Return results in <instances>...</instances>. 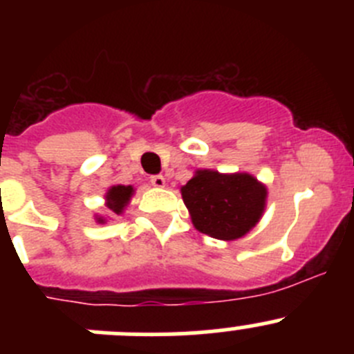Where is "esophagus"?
<instances>
[{
  "label": "esophagus",
  "mask_w": 354,
  "mask_h": 354,
  "mask_svg": "<svg viewBox=\"0 0 354 354\" xmlns=\"http://www.w3.org/2000/svg\"><path fill=\"white\" fill-rule=\"evenodd\" d=\"M150 184L156 187H162L165 184H167V180H165V177H162V175H152V177H150Z\"/></svg>",
  "instance_id": "esophagus-1"
}]
</instances>
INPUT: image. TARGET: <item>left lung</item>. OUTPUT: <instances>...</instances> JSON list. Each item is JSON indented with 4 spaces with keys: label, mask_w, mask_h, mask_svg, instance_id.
Segmentation results:
<instances>
[{
    "label": "left lung",
    "mask_w": 354,
    "mask_h": 354,
    "mask_svg": "<svg viewBox=\"0 0 354 354\" xmlns=\"http://www.w3.org/2000/svg\"><path fill=\"white\" fill-rule=\"evenodd\" d=\"M180 193L196 230L223 241L255 227L266 204V187L248 174L198 170Z\"/></svg>",
    "instance_id": "left-lung-1"
}]
</instances>
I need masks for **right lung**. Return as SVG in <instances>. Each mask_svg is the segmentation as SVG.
I'll use <instances>...</instances> for the list:
<instances>
[{"instance_id":"right-lung-1","label":"right lung","mask_w":354,"mask_h":354,"mask_svg":"<svg viewBox=\"0 0 354 354\" xmlns=\"http://www.w3.org/2000/svg\"><path fill=\"white\" fill-rule=\"evenodd\" d=\"M131 195H133V187L131 186H113L106 195L108 200V207L115 212V214H120L126 207V204L129 202ZM99 221H102L99 218Z\"/></svg>"}]
</instances>
